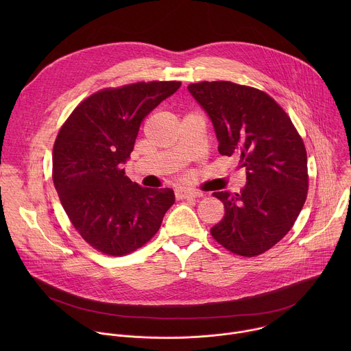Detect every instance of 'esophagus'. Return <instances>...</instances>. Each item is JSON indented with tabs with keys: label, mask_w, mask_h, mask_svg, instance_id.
<instances>
[{
	"label": "esophagus",
	"mask_w": 351,
	"mask_h": 351,
	"mask_svg": "<svg viewBox=\"0 0 351 351\" xmlns=\"http://www.w3.org/2000/svg\"><path fill=\"white\" fill-rule=\"evenodd\" d=\"M178 199H184V198H198L203 197L204 194L202 191H194V190H186V189H178L175 193Z\"/></svg>",
	"instance_id": "1"
}]
</instances>
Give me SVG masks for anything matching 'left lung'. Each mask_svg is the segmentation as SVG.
Here are the masks:
<instances>
[{
    "mask_svg": "<svg viewBox=\"0 0 351 351\" xmlns=\"http://www.w3.org/2000/svg\"><path fill=\"white\" fill-rule=\"evenodd\" d=\"M213 121L222 156H237L247 183L218 191L225 207L213 237L230 253L260 256L293 228L308 191L306 145L283 108L258 88L226 80L187 86Z\"/></svg>",
    "mask_w": 351,
    "mask_h": 351,
    "instance_id": "1",
    "label": "left lung"
}]
</instances>
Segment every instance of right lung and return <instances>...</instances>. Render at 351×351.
Listing matches in <instances>:
<instances>
[{"mask_svg": "<svg viewBox=\"0 0 351 351\" xmlns=\"http://www.w3.org/2000/svg\"><path fill=\"white\" fill-rule=\"evenodd\" d=\"M180 82H138L103 88L72 111L53 148V180L82 239L97 252L121 257L160 229L175 203L172 189H147L125 176L143 119Z\"/></svg>", "mask_w": 351, "mask_h": 351, "instance_id": "obj_1", "label": "right lung"}]
</instances>
